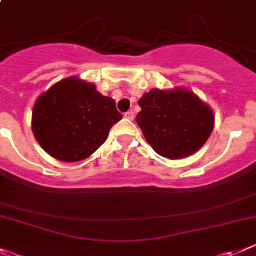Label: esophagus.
Listing matches in <instances>:
<instances>
[{"mask_svg":"<svg viewBox=\"0 0 256 256\" xmlns=\"http://www.w3.org/2000/svg\"><path fill=\"white\" fill-rule=\"evenodd\" d=\"M134 112H132V110H128V112H126L125 113V118H128V120H130V121H132V120H134Z\"/></svg>","mask_w":256,"mask_h":256,"instance_id":"obj_1","label":"esophagus"}]
</instances>
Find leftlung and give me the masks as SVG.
<instances>
[{"mask_svg":"<svg viewBox=\"0 0 256 256\" xmlns=\"http://www.w3.org/2000/svg\"><path fill=\"white\" fill-rule=\"evenodd\" d=\"M136 124L156 153L179 160L201 148L214 128V113L194 92L183 88H152L139 99Z\"/></svg>","mask_w":256,"mask_h":256,"instance_id":"left-lung-1","label":"left lung"}]
</instances>
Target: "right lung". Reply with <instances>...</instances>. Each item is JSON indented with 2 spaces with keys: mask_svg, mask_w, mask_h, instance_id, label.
<instances>
[{
  "mask_svg": "<svg viewBox=\"0 0 256 256\" xmlns=\"http://www.w3.org/2000/svg\"><path fill=\"white\" fill-rule=\"evenodd\" d=\"M122 114L112 98L77 76L54 84L33 106L32 130L46 153L63 162L90 157Z\"/></svg>",
  "mask_w": 256,
  "mask_h": 256,
  "instance_id": "1",
  "label": "right lung"
}]
</instances>
